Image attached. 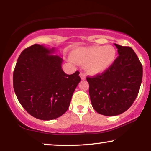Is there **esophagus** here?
<instances>
[{
    "label": "esophagus",
    "mask_w": 151,
    "mask_h": 151,
    "mask_svg": "<svg viewBox=\"0 0 151 151\" xmlns=\"http://www.w3.org/2000/svg\"><path fill=\"white\" fill-rule=\"evenodd\" d=\"M80 78H81L82 80H85L86 79V75L84 73H80Z\"/></svg>",
    "instance_id": "obj_1"
}]
</instances>
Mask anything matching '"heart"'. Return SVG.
I'll return each instance as SVG.
<instances>
[{
  "instance_id": "b5f03b06",
  "label": "heart",
  "mask_w": 151,
  "mask_h": 151,
  "mask_svg": "<svg viewBox=\"0 0 151 151\" xmlns=\"http://www.w3.org/2000/svg\"><path fill=\"white\" fill-rule=\"evenodd\" d=\"M117 51L111 45L80 47L72 51L71 60L85 65L91 75H100L106 71L115 63Z\"/></svg>"
}]
</instances>
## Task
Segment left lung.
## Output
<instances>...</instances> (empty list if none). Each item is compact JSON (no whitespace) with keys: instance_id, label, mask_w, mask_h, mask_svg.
<instances>
[{"instance_id":"1","label":"left lung","mask_w":151,"mask_h":151,"mask_svg":"<svg viewBox=\"0 0 151 151\" xmlns=\"http://www.w3.org/2000/svg\"><path fill=\"white\" fill-rule=\"evenodd\" d=\"M118 57L104 73L86 78L95 111L115 116L128 110L137 98L142 80V65L133 49L115 44Z\"/></svg>"}]
</instances>
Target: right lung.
Segmentation results:
<instances>
[{
  "instance_id": "right-lung-1",
  "label": "right lung",
  "mask_w": 151,
  "mask_h": 151,
  "mask_svg": "<svg viewBox=\"0 0 151 151\" xmlns=\"http://www.w3.org/2000/svg\"><path fill=\"white\" fill-rule=\"evenodd\" d=\"M55 48L35 44L24 49L13 74L16 96L27 112L42 120H51L69 109L80 72L67 75L62 69L63 60L53 55Z\"/></svg>"
}]
</instances>
